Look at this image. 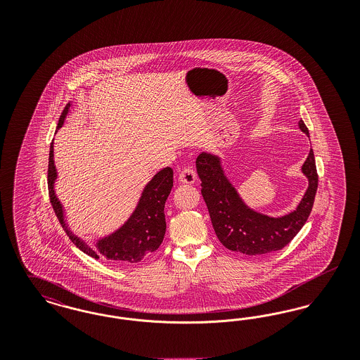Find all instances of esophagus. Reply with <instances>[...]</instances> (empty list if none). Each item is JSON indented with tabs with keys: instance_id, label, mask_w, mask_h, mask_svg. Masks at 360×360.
I'll list each match as a JSON object with an SVG mask.
<instances>
[{
	"instance_id": "34e87169",
	"label": "esophagus",
	"mask_w": 360,
	"mask_h": 360,
	"mask_svg": "<svg viewBox=\"0 0 360 360\" xmlns=\"http://www.w3.org/2000/svg\"><path fill=\"white\" fill-rule=\"evenodd\" d=\"M178 179L181 184H186V185H193L197 181V174L193 167H186L182 172H179Z\"/></svg>"
}]
</instances>
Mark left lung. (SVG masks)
<instances>
[{
    "label": "left lung",
    "mask_w": 360,
    "mask_h": 360,
    "mask_svg": "<svg viewBox=\"0 0 360 360\" xmlns=\"http://www.w3.org/2000/svg\"><path fill=\"white\" fill-rule=\"evenodd\" d=\"M300 129L309 136L305 122ZM212 225L224 247L244 255H262L282 250L307 223L311 212L319 175L310 148L301 172L308 178V188L300 204L288 214L271 217L247 205L224 170L223 159L212 153H201L195 160Z\"/></svg>",
    "instance_id": "obj_1"
}]
</instances>
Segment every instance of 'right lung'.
Here are the masks:
<instances>
[{"mask_svg":"<svg viewBox=\"0 0 360 360\" xmlns=\"http://www.w3.org/2000/svg\"><path fill=\"white\" fill-rule=\"evenodd\" d=\"M71 103L65 108L58 127H63L65 120L69 115ZM58 179V172L53 160V141L50 146L49 158V193L53 207V212L63 229L66 231L70 240L89 257H105L115 263L128 264L137 263L156 251L162 244L166 233V219H165V204L170 195L172 188V169L165 167L156 172L153 179L144 186L137 205L127 221L113 231L112 233L100 238L94 243V247H90L85 240L77 236L66 220V213L62 202L59 201L55 182Z\"/></svg>","mask_w":360,"mask_h":360,"instance_id":"obj_1","label":"right lung"}]
</instances>
